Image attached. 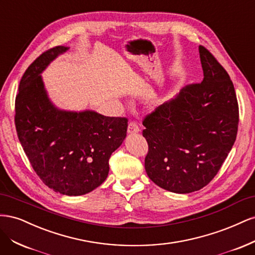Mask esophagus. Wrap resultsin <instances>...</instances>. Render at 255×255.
Returning a JSON list of instances; mask_svg holds the SVG:
<instances>
[{
    "label": "esophagus",
    "instance_id": "esophagus-1",
    "mask_svg": "<svg viewBox=\"0 0 255 255\" xmlns=\"http://www.w3.org/2000/svg\"><path fill=\"white\" fill-rule=\"evenodd\" d=\"M139 132V128H138L136 122H129L128 127V134H136Z\"/></svg>",
    "mask_w": 255,
    "mask_h": 255
}]
</instances>
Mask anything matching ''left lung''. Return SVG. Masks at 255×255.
<instances>
[{
  "label": "left lung",
  "mask_w": 255,
  "mask_h": 255,
  "mask_svg": "<svg viewBox=\"0 0 255 255\" xmlns=\"http://www.w3.org/2000/svg\"><path fill=\"white\" fill-rule=\"evenodd\" d=\"M201 84L181 89L143 120L149 144L145 172L160 188L189 194L217 174L235 142L238 104L228 72L199 47Z\"/></svg>",
  "instance_id": "8db88e82"
}]
</instances>
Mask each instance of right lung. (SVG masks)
I'll return each mask as SVG.
<instances>
[{
    "mask_svg": "<svg viewBox=\"0 0 255 255\" xmlns=\"http://www.w3.org/2000/svg\"><path fill=\"white\" fill-rule=\"evenodd\" d=\"M69 47L58 45L38 57L23 74L16 98V128L23 150L42 182L66 196L99 187L109 159L127 137L128 119L91 110H60L53 104L41 73Z\"/></svg>",
    "mask_w": 255,
    "mask_h": 255,
    "instance_id": "obj_1",
    "label": "right lung"
}]
</instances>
